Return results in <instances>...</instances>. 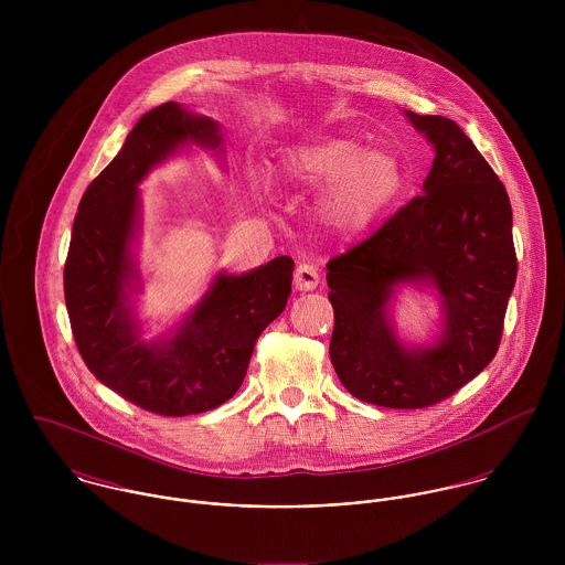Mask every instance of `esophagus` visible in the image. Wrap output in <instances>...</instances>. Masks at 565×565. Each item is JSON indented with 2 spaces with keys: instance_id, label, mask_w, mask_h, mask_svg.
Here are the masks:
<instances>
[{
  "instance_id": "34e87169",
  "label": "esophagus",
  "mask_w": 565,
  "mask_h": 565,
  "mask_svg": "<svg viewBox=\"0 0 565 565\" xmlns=\"http://www.w3.org/2000/svg\"><path fill=\"white\" fill-rule=\"evenodd\" d=\"M320 282V274H318V267L309 260H300L296 271H294V287L298 291H313Z\"/></svg>"
}]
</instances>
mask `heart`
I'll list each match as a JSON object with an SVG mask.
<instances>
[{
    "instance_id": "obj_1",
    "label": "heart",
    "mask_w": 565,
    "mask_h": 565,
    "mask_svg": "<svg viewBox=\"0 0 565 565\" xmlns=\"http://www.w3.org/2000/svg\"><path fill=\"white\" fill-rule=\"evenodd\" d=\"M280 169L287 180L323 186L320 215L339 233H363L396 200L403 169L385 152H365L352 137H323L291 148Z\"/></svg>"
}]
</instances>
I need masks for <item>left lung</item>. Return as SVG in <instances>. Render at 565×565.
Returning <instances> with one entry per match:
<instances>
[{
	"mask_svg": "<svg viewBox=\"0 0 565 565\" xmlns=\"http://www.w3.org/2000/svg\"><path fill=\"white\" fill-rule=\"evenodd\" d=\"M404 115L433 143L435 161L422 195L328 260L330 361L354 398L424 408L459 392L495 356L518 260L507 189L477 146L448 117ZM401 284L440 294L443 330L430 347L408 349L395 334L388 302Z\"/></svg>",
	"mask_w": 565,
	"mask_h": 565,
	"instance_id": "1",
	"label": "left lung"
}]
</instances>
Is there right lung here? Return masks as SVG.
<instances>
[{
	"instance_id": "1",
	"label": "right lung",
	"mask_w": 565,
	"mask_h": 565,
	"mask_svg": "<svg viewBox=\"0 0 565 565\" xmlns=\"http://www.w3.org/2000/svg\"><path fill=\"white\" fill-rule=\"evenodd\" d=\"M189 143L224 159L211 117L175 102L146 113L84 191L65 263V302L86 367L128 403L164 417L204 413L237 394L258 334L287 307L294 274L289 256L242 276L222 271L171 337L141 339L130 302L139 287V182Z\"/></svg>"
}]
</instances>
